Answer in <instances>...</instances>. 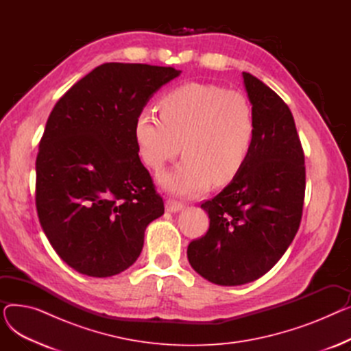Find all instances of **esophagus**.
<instances>
[{
	"label": "esophagus",
	"instance_id": "1",
	"mask_svg": "<svg viewBox=\"0 0 351 351\" xmlns=\"http://www.w3.org/2000/svg\"><path fill=\"white\" fill-rule=\"evenodd\" d=\"M165 206H166V210H168V212H179L180 209L185 208V205H183L182 202L175 200V199H171V197L166 199Z\"/></svg>",
	"mask_w": 351,
	"mask_h": 351
}]
</instances>
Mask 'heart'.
<instances>
[{"instance_id": "heart-1", "label": "heart", "mask_w": 351, "mask_h": 351, "mask_svg": "<svg viewBox=\"0 0 351 351\" xmlns=\"http://www.w3.org/2000/svg\"><path fill=\"white\" fill-rule=\"evenodd\" d=\"M138 114L134 135L143 163L154 171L185 158L160 175L165 189L193 196L210 183L225 186L241 173L256 139V115L249 98L215 84H182Z\"/></svg>"}]
</instances>
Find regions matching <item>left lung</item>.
I'll use <instances>...</instances> for the list:
<instances>
[{
    "label": "left lung",
    "instance_id": "obj_1",
    "mask_svg": "<svg viewBox=\"0 0 351 351\" xmlns=\"http://www.w3.org/2000/svg\"><path fill=\"white\" fill-rule=\"evenodd\" d=\"M256 115L253 149L234 180L202 204L209 229L188 246L191 266L215 285L262 278L296 236L306 191L304 152L286 102L243 72Z\"/></svg>",
    "mask_w": 351,
    "mask_h": 351
}]
</instances>
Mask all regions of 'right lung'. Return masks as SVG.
Returning <instances> with one entry per match:
<instances>
[{"mask_svg": "<svg viewBox=\"0 0 351 351\" xmlns=\"http://www.w3.org/2000/svg\"><path fill=\"white\" fill-rule=\"evenodd\" d=\"M172 66L106 62L55 104L40 141L35 206L53 250L77 271L109 278L132 266L163 199L138 155L134 125Z\"/></svg>", "mask_w": 351, "mask_h": 351, "instance_id": "add662e5", "label": "right lung"}]
</instances>
